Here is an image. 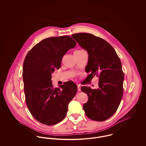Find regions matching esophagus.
I'll return each instance as SVG.
<instances>
[{"mask_svg":"<svg viewBox=\"0 0 146 146\" xmlns=\"http://www.w3.org/2000/svg\"><path fill=\"white\" fill-rule=\"evenodd\" d=\"M77 88H78V90L79 91H81V89H80V85H77Z\"/></svg>","mask_w":146,"mask_h":146,"instance_id":"obj_1","label":"esophagus"}]
</instances>
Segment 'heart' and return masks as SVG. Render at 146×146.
Wrapping results in <instances>:
<instances>
[{
    "label": "heart",
    "instance_id": "obj_1",
    "mask_svg": "<svg viewBox=\"0 0 146 146\" xmlns=\"http://www.w3.org/2000/svg\"><path fill=\"white\" fill-rule=\"evenodd\" d=\"M82 51V50H76L75 52H79V51Z\"/></svg>",
    "mask_w": 146,
    "mask_h": 146
}]
</instances>
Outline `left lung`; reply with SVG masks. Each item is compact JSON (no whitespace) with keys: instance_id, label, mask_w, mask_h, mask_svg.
<instances>
[{"instance_id":"left-lung-1","label":"left lung","mask_w":146,"mask_h":146,"mask_svg":"<svg viewBox=\"0 0 146 146\" xmlns=\"http://www.w3.org/2000/svg\"><path fill=\"white\" fill-rule=\"evenodd\" d=\"M89 55L85 72L90 82L94 76L99 78L98 88L82 86L81 90L88 96L83 105L86 115L91 120L104 121L115 113L123 94L124 74L120 60L115 50L104 39L86 33L72 35Z\"/></svg>"}]
</instances>
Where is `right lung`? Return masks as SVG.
Returning a JSON list of instances; mask_svg holds the SVG:
<instances>
[{
    "label": "right lung",
    "instance_id": "obj_1",
    "mask_svg": "<svg viewBox=\"0 0 146 146\" xmlns=\"http://www.w3.org/2000/svg\"><path fill=\"white\" fill-rule=\"evenodd\" d=\"M76 44L70 36L50 37L36 44L25 58L22 75L26 102L32 116L42 124L53 125L61 121L76 94L74 82L54 88L51 81V73L60 68L63 56Z\"/></svg>",
    "mask_w": 146,
    "mask_h": 146
}]
</instances>
